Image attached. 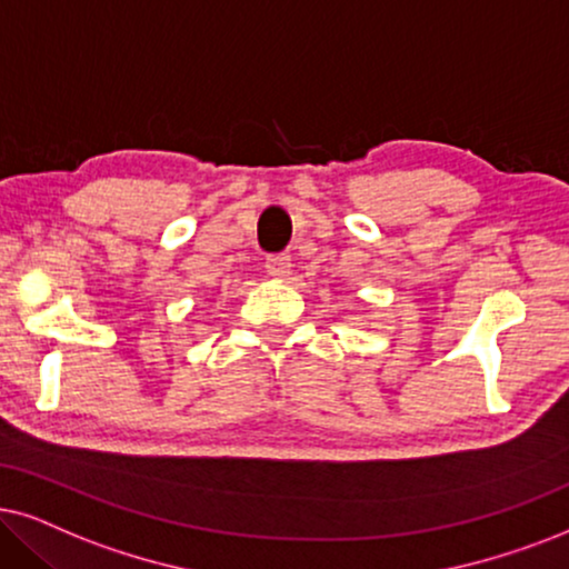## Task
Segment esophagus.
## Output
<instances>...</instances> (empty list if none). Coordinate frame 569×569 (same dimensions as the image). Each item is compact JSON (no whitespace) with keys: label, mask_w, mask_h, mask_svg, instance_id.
<instances>
[{"label":"esophagus","mask_w":569,"mask_h":569,"mask_svg":"<svg viewBox=\"0 0 569 569\" xmlns=\"http://www.w3.org/2000/svg\"><path fill=\"white\" fill-rule=\"evenodd\" d=\"M264 268H268V276H270V278L283 280V278L291 272V257H289V254L268 257V262H264Z\"/></svg>","instance_id":"esophagus-1"}]
</instances>
